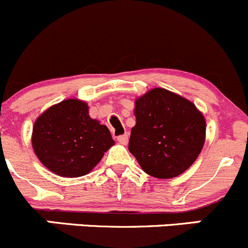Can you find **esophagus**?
Segmentation results:
<instances>
[{
  "label": "esophagus",
  "mask_w": 248,
  "mask_h": 248,
  "mask_svg": "<svg viewBox=\"0 0 248 248\" xmlns=\"http://www.w3.org/2000/svg\"><path fill=\"white\" fill-rule=\"evenodd\" d=\"M117 141H118L121 144H126L127 141H129V136H127L126 134L121 135V136L117 137Z\"/></svg>",
  "instance_id": "34e87169"
}]
</instances>
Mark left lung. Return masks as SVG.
Here are the masks:
<instances>
[{
  "instance_id": "left-lung-1",
  "label": "left lung",
  "mask_w": 248,
  "mask_h": 248,
  "mask_svg": "<svg viewBox=\"0 0 248 248\" xmlns=\"http://www.w3.org/2000/svg\"><path fill=\"white\" fill-rule=\"evenodd\" d=\"M136 125L129 151L142 170L156 178H172L197 160L205 143L206 122L193 102L163 88L135 101Z\"/></svg>"
}]
</instances>
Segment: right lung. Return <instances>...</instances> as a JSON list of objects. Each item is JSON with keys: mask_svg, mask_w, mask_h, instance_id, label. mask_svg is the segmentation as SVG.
Here are the masks:
<instances>
[{"mask_svg": "<svg viewBox=\"0 0 248 248\" xmlns=\"http://www.w3.org/2000/svg\"><path fill=\"white\" fill-rule=\"evenodd\" d=\"M114 144L108 127L90 118L87 102L63 100L36 119L32 147L41 163L62 177H80Z\"/></svg>", "mask_w": 248, "mask_h": 248, "instance_id": "right-lung-1", "label": "right lung"}]
</instances>
